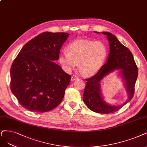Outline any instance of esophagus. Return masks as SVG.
Listing matches in <instances>:
<instances>
[{"label":"esophagus","mask_w":147,"mask_h":147,"mask_svg":"<svg viewBox=\"0 0 147 147\" xmlns=\"http://www.w3.org/2000/svg\"><path fill=\"white\" fill-rule=\"evenodd\" d=\"M79 79L78 76H77V75H75V74H73V75L72 76V77H71V80L72 81H73V80H76V79Z\"/></svg>","instance_id":"34e87169"}]
</instances>
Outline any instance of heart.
<instances>
[{
	"label": "heart",
	"instance_id": "obj_1",
	"mask_svg": "<svg viewBox=\"0 0 147 147\" xmlns=\"http://www.w3.org/2000/svg\"><path fill=\"white\" fill-rule=\"evenodd\" d=\"M108 55L107 47L101 41L79 39L71 42L67 51H63L59 62L67 70L77 67L84 76H92L100 70Z\"/></svg>",
	"mask_w": 147,
	"mask_h": 147
}]
</instances>
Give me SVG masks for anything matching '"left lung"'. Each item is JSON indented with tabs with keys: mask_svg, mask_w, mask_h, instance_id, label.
Masks as SVG:
<instances>
[{
	"mask_svg": "<svg viewBox=\"0 0 147 147\" xmlns=\"http://www.w3.org/2000/svg\"><path fill=\"white\" fill-rule=\"evenodd\" d=\"M107 35L110 43V54L108 61L93 76L85 79L86 81L83 100L90 110L96 113L110 114L117 111L132 99L134 86L138 76V68L131 52L119 42L116 37L110 32H102ZM121 69V74L126 81L129 94L128 100L121 106L108 105L102 100L100 94V80L113 70Z\"/></svg>",
	"mask_w": 147,
	"mask_h": 147,
	"instance_id": "1",
	"label": "left lung"
}]
</instances>
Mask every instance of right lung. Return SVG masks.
<instances>
[{
	"mask_svg": "<svg viewBox=\"0 0 147 147\" xmlns=\"http://www.w3.org/2000/svg\"><path fill=\"white\" fill-rule=\"evenodd\" d=\"M69 35L43 32L27 42L14 60L10 88L25 109L44 113L61 104L71 76L53 62Z\"/></svg>",
	"mask_w": 147,
	"mask_h": 147,
	"instance_id": "1",
	"label": "right lung"
}]
</instances>
